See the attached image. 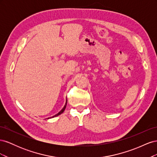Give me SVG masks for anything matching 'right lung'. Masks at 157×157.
<instances>
[{"label":"right lung","mask_w":157,"mask_h":157,"mask_svg":"<svg viewBox=\"0 0 157 157\" xmlns=\"http://www.w3.org/2000/svg\"><path fill=\"white\" fill-rule=\"evenodd\" d=\"M67 100H66V103H65V105H64V107H63V108L62 109H61V110L58 113V114H56V115H54V116H53V117H52V118H53V117H57V116H58V115H61V113H63V111H64V110H65V107H66V105H67ZM49 118H48V119H49Z\"/></svg>","instance_id":"right-lung-1"}]
</instances>
